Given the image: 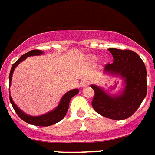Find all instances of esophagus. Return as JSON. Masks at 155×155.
Listing matches in <instances>:
<instances>
[{
  "label": "esophagus",
  "instance_id": "1",
  "mask_svg": "<svg viewBox=\"0 0 155 155\" xmlns=\"http://www.w3.org/2000/svg\"><path fill=\"white\" fill-rule=\"evenodd\" d=\"M89 85V82L87 80H82L81 82H80V86L81 87H86Z\"/></svg>",
  "mask_w": 155,
  "mask_h": 155
}]
</instances>
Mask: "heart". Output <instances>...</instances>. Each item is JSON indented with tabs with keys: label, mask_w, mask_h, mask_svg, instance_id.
I'll return each mask as SVG.
<instances>
[{
	"label": "heart",
	"mask_w": 155,
	"mask_h": 155,
	"mask_svg": "<svg viewBox=\"0 0 155 155\" xmlns=\"http://www.w3.org/2000/svg\"><path fill=\"white\" fill-rule=\"evenodd\" d=\"M91 60H95V56H92V57H91Z\"/></svg>",
	"instance_id": "heart-1"
}]
</instances>
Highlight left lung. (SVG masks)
Here are the masks:
<instances>
[{
  "label": "left lung",
  "mask_w": 155,
  "mask_h": 155,
  "mask_svg": "<svg viewBox=\"0 0 155 155\" xmlns=\"http://www.w3.org/2000/svg\"><path fill=\"white\" fill-rule=\"evenodd\" d=\"M114 58L104 72L120 78L124 87L117 94H110L104 88L91 85L95 91L92 107L99 114L114 120H123L131 117L146 96V68L140 57L132 51L109 48Z\"/></svg>",
  "instance_id": "obj_1"
}]
</instances>
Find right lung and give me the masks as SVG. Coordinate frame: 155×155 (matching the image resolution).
Returning a JSON list of instances; mask_svg holds the SVG:
<instances>
[{"instance_id":"add662e5","label":"right lung","mask_w":155,"mask_h":155,"mask_svg":"<svg viewBox=\"0 0 155 155\" xmlns=\"http://www.w3.org/2000/svg\"><path fill=\"white\" fill-rule=\"evenodd\" d=\"M44 53V51H40V50H33L26 53V54H23L22 56L16 61L11 67L10 73V85L11 84V80H12L13 73L15 71V68L20 64L22 61H24V60H26L27 57L29 56H34V55H41ZM79 92L78 89H73L71 90L68 92H66L64 95H63V97L60 100V103L58 104V106L54 109L53 110H51L50 112L46 113L45 114L39 115V116H32V115H28L23 112L17 105H16L14 101H13L11 96L10 95V103L12 104L13 108L15 109V111L16 114H18V116L20 117L22 120H24V122L32 124V125H35V126H40V127H47L55 124L58 122L61 121L65 117L66 113L68 109V104H69V101L73 97L74 95H76Z\"/></svg>"}]
</instances>
